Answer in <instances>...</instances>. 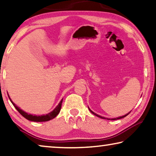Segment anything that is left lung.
<instances>
[{
    "label": "left lung",
    "mask_w": 156,
    "mask_h": 156,
    "mask_svg": "<svg viewBox=\"0 0 156 156\" xmlns=\"http://www.w3.org/2000/svg\"><path fill=\"white\" fill-rule=\"evenodd\" d=\"M89 110L90 111V112H91L92 113V114H94V115H96V116H97V117H99V118H102V119H106V118H104V117H101V116H100V115H97V114H96V113H94V112H93V111H91V110H90V109L89 108ZM130 113V112H129ZM129 113H127V114L126 115H122V116H120V117H119V118H113V119H108V118H107V119L108 120H117V119H121V118H125V116H127V115H128L129 114Z\"/></svg>",
    "instance_id": "left-lung-1"
}]
</instances>
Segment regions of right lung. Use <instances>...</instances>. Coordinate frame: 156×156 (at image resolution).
<instances>
[{
	"instance_id": "right-lung-1",
	"label": "right lung",
	"mask_w": 156,
	"mask_h": 156,
	"mask_svg": "<svg viewBox=\"0 0 156 156\" xmlns=\"http://www.w3.org/2000/svg\"><path fill=\"white\" fill-rule=\"evenodd\" d=\"M10 100L11 101L12 103L13 106H15V108L18 111V112L20 113L22 116H24L26 119L30 120V121H34V122H45V121H48V120L53 119V118H55L56 116L59 114V111H60V110H61L62 103V101H63V99L60 101L59 104H58V105L57 106V107H56L54 110H53L52 111H51L50 113H48V114L43 115H33L31 114H28L27 113L24 112V111H22V109H20V108L17 107V106H16L12 101L10 98Z\"/></svg>"
}]
</instances>
